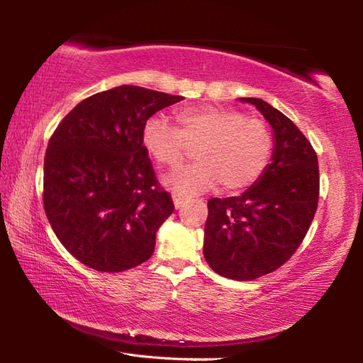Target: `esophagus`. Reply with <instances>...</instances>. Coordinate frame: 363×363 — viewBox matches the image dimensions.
Wrapping results in <instances>:
<instances>
[{"instance_id":"34e87169","label":"esophagus","mask_w":363,"mask_h":363,"mask_svg":"<svg viewBox=\"0 0 363 363\" xmlns=\"http://www.w3.org/2000/svg\"><path fill=\"white\" fill-rule=\"evenodd\" d=\"M173 201L176 208H181L184 203H187V196H184L181 194H173Z\"/></svg>"}]
</instances>
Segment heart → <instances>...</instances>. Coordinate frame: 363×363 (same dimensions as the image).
Masks as SVG:
<instances>
[{
  "label": "heart",
  "instance_id": "heart-1",
  "mask_svg": "<svg viewBox=\"0 0 363 363\" xmlns=\"http://www.w3.org/2000/svg\"><path fill=\"white\" fill-rule=\"evenodd\" d=\"M176 128L162 116H150L143 128V145L158 164L174 168L195 147L199 160L171 173L164 182L176 194L189 195L219 182L224 192L248 189L272 158L274 139L267 123L238 110L200 106L174 113Z\"/></svg>",
  "mask_w": 363,
  "mask_h": 363
}]
</instances>
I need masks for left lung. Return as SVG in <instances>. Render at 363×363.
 <instances>
[{"label":"left lung","instance_id":"obj_1","mask_svg":"<svg viewBox=\"0 0 363 363\" xmlns=\"http://www.w3.org/2000/svg\"><path fill=\"white\" fill-rule=\"evenodd\" d=\"M240 101L256 106L272 126V163L240 196L208 200L203 255L216 274L247 281L284 266L303 243L320 176L314 147L288 116L256 97Z\"/></svg>","mask_w":363,"mask_h":363}]
</instances>
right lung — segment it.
<instances>
[{
    "instance_id": "1",
    "label": "right lung",
    "mask_w": 363,
    "mask_h": 363,
    "mask_svg": "<svg viewBox=\"0 0 363 363\" xmlns=\"http://www.w3.org/2000/svg\"><path fill=\"white\" fill-rule=\"evenodd\" d=\"M184 99L123 84L86 97L49 139L43 205L72 256L101 272L149 259L174 203L143 145L144 123Z\"/></svg>"
}]
</instances>
